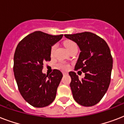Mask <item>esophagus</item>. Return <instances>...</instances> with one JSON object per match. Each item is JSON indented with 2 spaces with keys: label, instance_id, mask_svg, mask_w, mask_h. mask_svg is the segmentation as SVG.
<instances>
[{
  "label": "esophagus",
  "instance_id": "obj_1",
  "mask_svg": "<svg viewBox=\"0 0 124 124\" xmlns=\"http://www.w3.org/2000/svg\"><path fill=\"white\" fill-rule=\"evenodd\" d=\"M63 75H68V73H66V72H63Z\"/></svg>",
  "mask_w": 124,
  "mask_h": 124
}]
</instances>
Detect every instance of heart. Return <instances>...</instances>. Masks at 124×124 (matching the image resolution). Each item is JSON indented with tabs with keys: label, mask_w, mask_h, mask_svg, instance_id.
<instances>
[{
	"label": "heart",
	"mask_w": 124,
	"mask_h": 124,
	"mask_svg": "<svg viewBox=\"0 0 124 124\" xmlns=\"http://www.w3.org/2000/svg\"><path fill=\"white\" fill-rule=\"evenodd\" d=\"M64 46L66 47V49H68V51H69L70 49H71L73 47H77V45L75 42H73V41H71V40H67L64 42ZM55 47H56V46L54 45L53 46L51 49V54H52L54 52V49H55ZM58 68L60 69V70H67L69 68V66L68 64H66V63H64V62H62V63H60V64H58L57 66Z\"/></svg>",
	"instance_id": "b5f03b06"
}]
</instances>
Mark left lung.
Wrapping results in <instances>:
<instances>
[{
	"label": "left lung",
	"instance_id": "obj_1",
	"mask_svg": "<svg viewBox=\"0 0 124 124\" xmlns=\"http://www.w3.org/2000/svg\"><path fill=\"white\" fill-rule=\"evenodd\" d=\"M64 36L79 47L80 53L75 68L85 73L84 78L80 80L76 73H69L73 96L81 106H94L103 98L109 86L113 68L109 47L104 39L91 32Z\"/></svg>",
	"mask_w": 124,
	"mask_h": 124
}]
</instances>
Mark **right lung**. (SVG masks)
<instances>
[{"instance_id":"1","label":"right lung","mask_w":124,"mask_h":124,"mask_svg":"<svg viewBox=\"0 0 124 124\" xmlns=\"http://www.w3.org/2000/svg\"><path fill=\"white\" fill-rule=\"evenodd\" d=\"M63 37L42 31L28 35L18 43L14 54L13 72L24 99L35 108L51 104L63 75L54 70L49 75L42 73L44 62L51 60V47Z\"/></svg>"}]
</instances>
